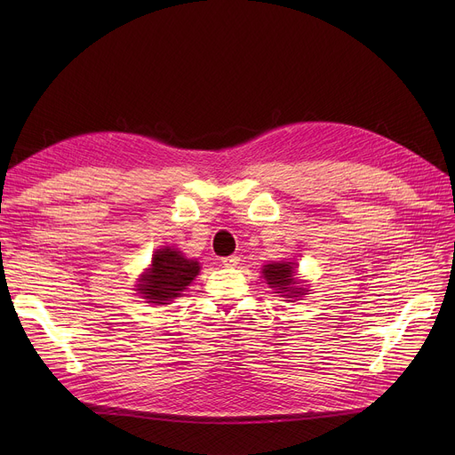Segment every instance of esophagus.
Wrapping results in <instances>:
<instances>
[{
	"instance_id": "1",
	"label": "esophagus",
	"mask_w": 455,
	"mask_h": 455,
	"mask_svg": "<svg viewBox=\"0 0 455 455\" xmlns=\"http://www.w3.org/2000/svg\"><path fill=\"white\" fill-rule=\"evenodd\" d=\"M237 264H240V258H237V256H227V258H223V266H225V267H235Z\"/></svg>"
}]
</instances>
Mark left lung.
<instances>
[{
    "mask_svg": "<svg viewBox=\"0 0 455 455\" xmlns=\"http://www.w3.org/2000/svg\"><path fill=\"white\" fill-rule=\"evenodd\" d=\"M295 266L293 261H273V264L264 266L261 275H264L269 288H275L276 293H282L285 299H295L306 295V290L300 288V282L295 276Z\"/></svg>",
    "mask_w": 455,
    "mask_h": 455,
    "instance_id": "1",
    "label": "left lung"
}]
</instances>
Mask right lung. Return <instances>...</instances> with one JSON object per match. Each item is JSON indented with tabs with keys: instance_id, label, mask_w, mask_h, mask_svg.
Listing matches in <instances>:
<instances>
[{
	"instance_id": "1",
	"label": "right lung",
	"mask_w": 455,
	"mask_h": 455,
	"mask_svg": "<svg viewBox=\"0 0 455 455\" xmlns=\"http://www.w3.org/2000/svg\"><path fill=\"white\" fill-rule=\"evenodd\" d=\"M199 271L197 259L186 258L173 247H162L153 254L151 267L140 276L136 291L151 304H170L188 290Z\"/></svg>"
}]
</instances>
